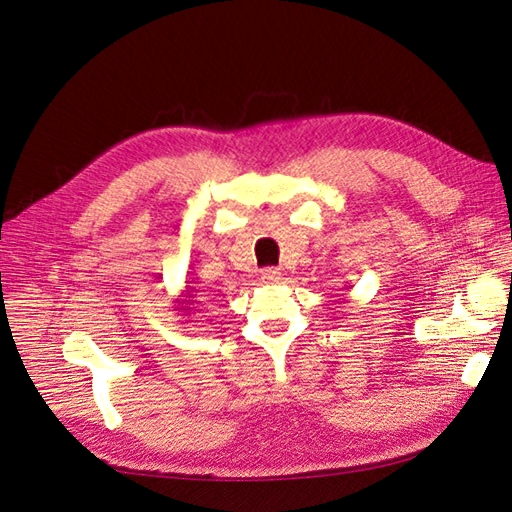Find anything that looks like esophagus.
Listing matches in <instances>:
<instances>
[{
  "instance_id": "34e87169",
  "label": "esophagus",
  "mask_w": 512,
  "mask_h": 512,
  "mask_svg": "<svg viewBox=\"0 0 512 512\" xmlns=\"http://www.w3.org/2000/svg\"><path fill=\"white\" fill-rule=\"evenodd\" d=\"M260 280L265 282V284H280V282H282V273H280V269H273V267H269V269L262 271Z\"/></svg>"
}]
</instances>
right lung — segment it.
<instances>
[{
    "label": "right lung",
    "mask_w": 512,
    "mask_h": 512,
    "mask_svg": "<svg viewBox=\"0 0 512 512\" xmlns=\"http://www.w3.org/2000/svg\"><path fill=\"white\" fill-rule=\"evenodd\" d=\"M196 292H198L196 288L185 286V290L181 292V297H179V299H175V303H179V307H175V309H181L183 316H190V305H194V303H196L194 299L198 297Z\"/></svg>",
    "instance_id": "add662e5"
}]
</instances>
